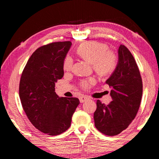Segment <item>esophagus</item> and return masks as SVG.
<instances>
[{
    "instance_id": "obj_1",
    "label": "esophagus",
    "mask_w": 159,
    "mask_h": 159,
    "mask_svg": "<svg viewBox=\"0 0 159 159\" xmlns=\"http://www.w3.org/2000/svg\"><path fill=\"white\" fill-rule=\"evenodd\" d=\"M88 99V96H85V95H82V96L80 98V103H84V102L86 101Z\"/></svg>"
}]
</instances>
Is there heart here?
Wrapping results in <instances>:
<instances>
[{"label":"heart","mask_w":159,"mask_h":159,"mask_svg":"<svg viewBox=\"0 0 159 159\" xmlns=\"http://www.w3.org/2000/svg\"><path fill=\"white\" fill-rule=\"evenodd\" d=\"M77 53L80 57L92 64L93 69L98 75L108 76L114 72L118 64V57L114 51L108 50V46L97 41H88L78 47ZM73 59L67 56L64 61L65 71L71 70ZM94 78H90L82 82L84 88H88L95 83Z\"/></svg>","instance_id":"heart-1"}]
</instances>
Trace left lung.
<instances>
[{"label":"left lung","mask_w":159,"mask_h":159,"mask_svg":"<svg viewBox=\"0 0 159 159\" xmlns=\"http://www.w3.org/2000/svg\"><path fill=\"white\" fill-rule=\"evenodd\" d=\"M116 69L106 81L111 88L109 104L96 102L95 126L108 136L116 135L127 129L136 116L143 95V82L135 60L125 45L118 50Z\"/></svg>","instance_id":"obj_1"}]
</instances>
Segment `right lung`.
<instances>
[{"instance_id": "add662e5", "label": "right lung", "mask_w": 159, "mask_h": 159, "mask_svg": "<svg viewBox=\"0 0 159 159\" xmlns=\"http://www.w3.org/2000/svg\"><path fill=\"white\" fill-rule=\"evenodd\" d=\"M70 41L56 42L36 50L26 64L19 83V98L29 120L43 133L66 131L80 104L77 98L59 97L55 84L64 76V61Z\"/></svg>"}]
</instances>
